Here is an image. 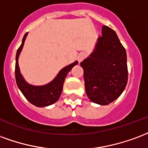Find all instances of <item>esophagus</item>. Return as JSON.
<instances>
[{"label":"esophagus","instance_id":"34e87169","mask_svg":"<svg viewBox=\"0 0 148 148\" xmlns=\"http://www.w3.org/2000/svg\"><path fill=\"white\" fill-rule=\"evenodd\" d=\"M87 57V54L85 53H84V52H82V53H80L78 55V61L79 62H81L85 58Z\"/></svg>","mask_w":148,"mask_h":148}]
</instances>
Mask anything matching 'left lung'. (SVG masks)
I'll return each mask as SVG.
<instances>
[{"label": "left lung", "mask_w": 148, "mask_h": 148, "mask_svg": "<svg viewBox=\"0 0 148 148\" xmlns=\"http://www.w3.org/2000/svg\"><path fill=\"white\" fill-rule=\"evenodd\" d=\"M93 53L80 63L84 69L85 90L90 101L108 105L121 95L128 82L125 49L116 32L102 26Z\"/></svg>", "instance_id": "left-lung-1"}]
</instances>
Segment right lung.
I'll use <instances>...</instances> for the list:
<instances>
[{
  "label": "right lung",
  "instance_id": "obj_1",
  "mask_svg": "<svg viewBox=\"0 0 148 148\" xmlns=\"http://www.w3.org/2000/svg\"><path fill=\"white\" fill-rule=\"evenodd\" d=\"M27 35V33L24 34L22 44L20 45L16 52V67H15V75H16V84L19 88V90H21L23 95L31 104L38 106V107H43V106L52 105L59 99L61 96L62 89H63L64 82L67 74L69 73V71L73 67L78 64V61H75L74 63L71 64L69 65L62 69L60 71V73H58L57 77L51 83H49V84H46L45 86H39V87L28 84L23 79V76L20 74L19 64H18V58H19L20 52L22 50Z\"/></svg>",
  "mask_w": 148,
  "mask_h": 148
}]
</instances>
